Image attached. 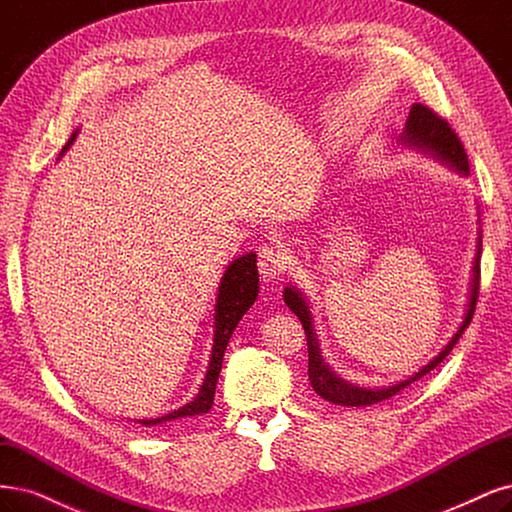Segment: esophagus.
<instances>
[{
	"label": "esophagus",
	"instance_id": "obj_1",
	"mask_svg": "<svg viewBox=\"0 0 512 512\" xmlns=\"http://www.w3.org/2000/svg\"><path fill=\"white\" fill-rule=\"evenodd\" d=\"M258 271L264 281H273L286 271V252L273 245H262L258 250Z\"/></svg>",
	"mask_w": 512,
	"mask_h": 512
}]
</instances>
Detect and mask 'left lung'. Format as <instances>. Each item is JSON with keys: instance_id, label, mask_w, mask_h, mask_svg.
<instances>
[{"instance_id": "1", "label": "left lung", "mask_w": 512, "mask_h": 512, "mask_svg": "<svg viewBox=\"0 0 512 512\" xmlns=\"http://www.w3.org/2000/svg\"><path fill=\"white\" fill-rule=\"evenodd\" d=\"M404 144H413L417 148H426L428 152H434L436 156L443 158V161L451 163L457 171H462L464 175H468L470 167H468V156L466 150L460 142V137L451 129L449 122L438 116L432 108L424 103H415L407 125H404ZM479 284H481V239L477 245V258H474V267H472V290H470V303H468V311L464 317V324L460 326V330L455 332V337L449 341V345L440 351V354L428 364L415 373L413 377H409L407 381H400L392 387H383V390H362V387L351 385L343 379H339L337 375L332 373L328 368V364L322 358L320 351V343H317V337L313 332V324H311V311L305 303L303 294L298 292L296 288H286L284 292V303L290 307V311L296 313L298 320H301L305 334H307V351H309V381L313 385V390L317 392V396H322L328 402L341 404V407H366V404H375L381 402L385 398H390L394 394H398L404 387L411 385L413 381L421 379L424 375H428L430 370H434L440 362H443L449 351L453 349V345L457 343V339L462 337V332L468 328L472 315H474V307H477V298H479Z\"/></svg>"}]
</instances>
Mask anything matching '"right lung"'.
Wrapping results in <instances>:
<instances>
[{
    "label": "right lung",
    "instance_id": "right-lung-1",
    "mask_svg": "<svg viewBox=\"0 0 512 512\" xmlns=\"http://www.w3.org/2000/svg\"><path fill=\"white\" fill-rule=\"evenodd\" d=\"M76 139V133L69 139L63 152L69 148ZM258 296V267H256V254H245L237 258L231 267L226 269L222 281H220V290H218V301H216V330H214V349H211V358L207 366V375L203 379L201 390L197 398L184 404L178 411H171L158 419H144L139 424L156 426L163 424V421L171 419H182V417H192V415H203L211 409L214 404V394H216V383L220 377V368L224 360V351L228 345V339L233 337V330L237 328L239 320L245 315Z\"/></svg>",
    "mask_w": 512,
    "mask_h": 512
}]
</instances>
